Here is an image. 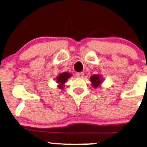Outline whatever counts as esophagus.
<instances>
[{"mask_svg":"<svg viewBox=\"0 0 147 147\" xmlns=\"http://www.w3.org/2000/svg\"><path fill=\"white\" fill-rule=\"evenodd\" d=\"M76 77H79V78H83V76H84V73L83 72H77L76 73Z\"/></svg>","mask_w":147,"mask_h":147,"instance_id":"34e87169","label":"esophagus"}]
</instances>
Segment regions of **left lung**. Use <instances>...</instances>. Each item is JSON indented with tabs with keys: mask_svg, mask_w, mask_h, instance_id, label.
I'll use <instances>...</instances> for the list:
<instances>
[{
	"mask_svg": "<svg viewBox=\"0 0 147 147\" xmlns=\"http://www.w3.org/2000/svg\"><path fill=\"white\" fill-rule=\"evenodd\" d=\"M91 81L92 82V85L94 87H97L99 86L100 83H102V80L100 79V76L98 75H92L90 77Z\"/></svg>",
	"mask_w": 147,
	"mask_h": 147,
	"instance_id": "1",
	"label": "left lung"
}]
</instances>
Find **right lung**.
Listing matches in <instances>:
<instances>
[{
  "label": "right lung",
  "instance_id": "right-lung-1",
  "mask_svg": "<svg viewBox=\"0 0 147 147\" xmlns=\"http://www.w3.org/2000/svg\"><path fill=\"white\" fill-rule=\"evenodd\" d=\"M71 76V74L68 73V72H62L60 75L58 76V77L57 78V83H60L59 85V88L62 89L64 87V83L66 82L68 78Z\"/></svg>",
  "mask_w": 147,
  "mask_h": 147
}]
</instances>
